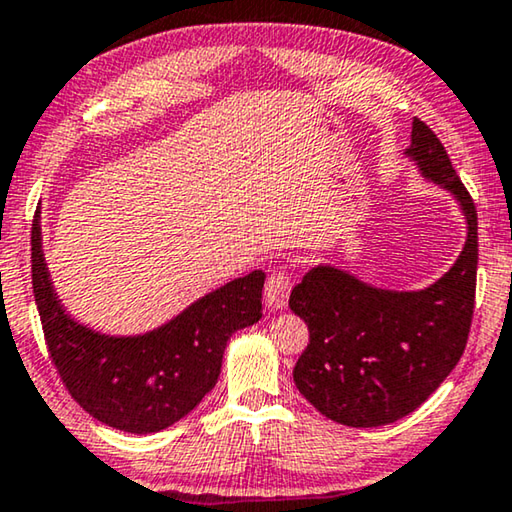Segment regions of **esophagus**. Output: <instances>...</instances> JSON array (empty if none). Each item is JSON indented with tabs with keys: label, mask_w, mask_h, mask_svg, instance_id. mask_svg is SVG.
Instances as JSON below:
<instances>
[{
	"label": "esophagus",
	"mask_w": 512,
	"mask_h": 512,
	"mask_svg": "<svg viewBox=\"0 0 512 512\" xmlns=\"http://www.w3.org/2000/svg\"><path fill=\"white\" fill-rule=\"evenodd\" d=\"M290 295V274L286 270H272L265 281V302L270 309H283Z\"/></svg>",
	"instance_id": "obj_1"
}]
</instances>
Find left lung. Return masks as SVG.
<instances>
[{"instance_id":"obj_1","label":"left lung","mask_w":512,"mask_h":512,"mask_svg":"<svg viewBox=\"0 0 512 512\" xmlns=\"http://www.w3.org/2000/svg\"><path fill=\"white\" fill-rule=\"evenodd\" d=\"M407 153L465 210L467 245L451 270L419 293H393L334 267H313L288 300L309 325V345L293 371L297 389L320 414L350 428L387 426L426 403L458 366L474 318V199L421 119L412 123Z\"/></svg>"}]
</instances>
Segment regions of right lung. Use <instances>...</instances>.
Masks as SVG:
<instances>
[{
    "instance_id": "right-lung-1",
    "label": "right lung",
    "mask_w": 512,
    "mask_h": 512,
    "mask_svg": "<svg viewBox=\"0 0 512 512\" xmlns=\"http://www.w3.org/2000/svg\"><path fill=\"white\" fill-rule=\"evenodd\" d=\"M265 274L226 283L169 325L132 338L100 336L70 320L54 295L31 224V286L54 368L84 412L123 432H157L190 414L215 387L226 341L263 316Z\"/></svg>"
}]
</instances>
